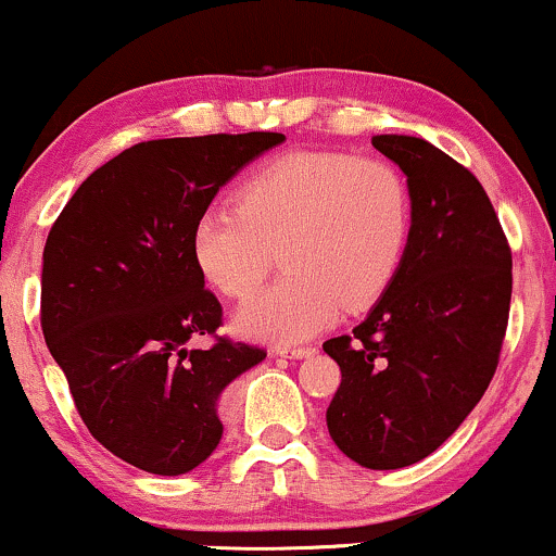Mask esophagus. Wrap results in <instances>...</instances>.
Returning <instances> with one entry per match:
<instances>
[{"instance_id":"esophagus-1","label":"esophagus","mask_w":556,"mask_h":556,"mask_svg":"<svg viewBox=\"0 0 556 556\" xmlns=\"http://www.w3.org/2000/svg\"><path fill=\"white\" fill-rule=\"evenodd\" d=\"M279 356H287V359H305V356L315 354V349L311 346H277L274 349Z\"/></svg>"}]
</instances>
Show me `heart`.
<instances>
[{
  "instance_id": "1",
  "label": "heart",
  "mask_w": 556,
  "mask_h": 556,
  "mask_svg": "<svg viewBox=\"0 0 556 556\" xmlns=\"http://www.w3.org/2000/svg\"><path fill=\"white\" fill-rule=\"evenodd\" d=\"M410 189L397 166L346 151H290L251 172L236 210H207L192 251L233 300L251 298L274 262L287 274L238 313L251 339L294 343L388 292L410 238Z\"/></svg>"
}]
</instances>
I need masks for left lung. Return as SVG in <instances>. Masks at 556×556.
Returning <instances> with one entry per match:
<instances>
[{
  "instance_id": "1",
  "label": "left lung",
  "mask_w": 556,
  "mask_h": 556,
  "mask_svg": "<svg viewBox=\"0 0 556 556\" xmlns=\"http://www.w3.org/2000/svg\"><path fill=\"white\" fill-rule=\"evenodd\" d=\"M403 168L410 238L367 318L323 343L341 367L330 439L367 469L433 454L488 390L508 328L513 258L493 202L469 168L424 138L375 136Z\"/></svg>"
}]
</instances>
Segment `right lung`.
<instances>
[{"label": "right lung", "mask_w": 556, "mask_h": 556, "mask_svg": "<svg viewBox=\"0 0 556 556\" xmlns=\"http://www.w3.org/2000/svg\"><path fill=\"white\" fill-rule=\"evenodd\" d=\"M285 140L217 132L130 146L81 181L43 249L40 326L89 433L128 465L185 475L220 444L228 384L266 351L217 336L197 220L226 181ZM215 334L210 350L188 341Z\"/></svg>", "instance_id": "add662e5"}]
</instances>
